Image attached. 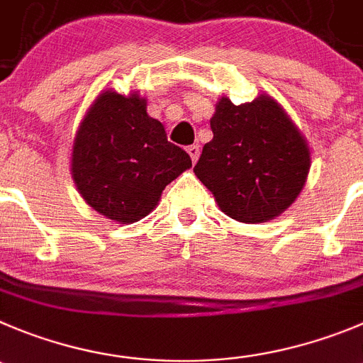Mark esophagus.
I'll return each instance as SVG.
<instances>
[{"label": "esophagus", "mask_w": 363, "mask_h": 363, "mask_svg": "<svg viewBox=\"0 0 363 363\" xmlns=\"http://www.w3.org/2000/svg\"><path fill=\"white\" fill-rule=\"evenodd\" d=\"M186 150H188V154H189V157H191V161L197 162L199 155H201V148H199V145H189V147L186 148Z\"/></svg>", "instance_id": "1"}]
</instances>
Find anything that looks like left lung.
<instances>
[{
    "mask_svg": "<svg viewBox=\"0 0 363 363\" xmlns=\"http://www.w3.org/2000/svg\"><path fill=\"white\" fill-rule=\"evenodd\" d=\"M211 130L193 172L225 215L267 222L296 201L310 170V150L272 98L262 94L242 105L222 98Z\"/></svg>",
    "mask_w": 363,
    "mask_h": 363,
    "instance_id": "left-lung-1",
    "label": "left lung"
}]
</instances>
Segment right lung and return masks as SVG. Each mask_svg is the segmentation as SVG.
I'll list each match as a JSON object with an SVG mask.
<instances>
[{
  "instance_id": "1",
  "label": "right lung",
  "mask_w": 363,
  "mask_h": 363,
  "mask_svg": "<svg viewBox=\"0 0 363 363\" xmlns=\"http://www.w3.org/2000/svg\"><path fill=\"white\" fill-rule=\"evenodd\" d=\"M191 166L147 114V100L105 91L74 138L71 174L84 201L100 215L138 222L157 206L162 189Z\"/></svg>"
}]
</instances>
